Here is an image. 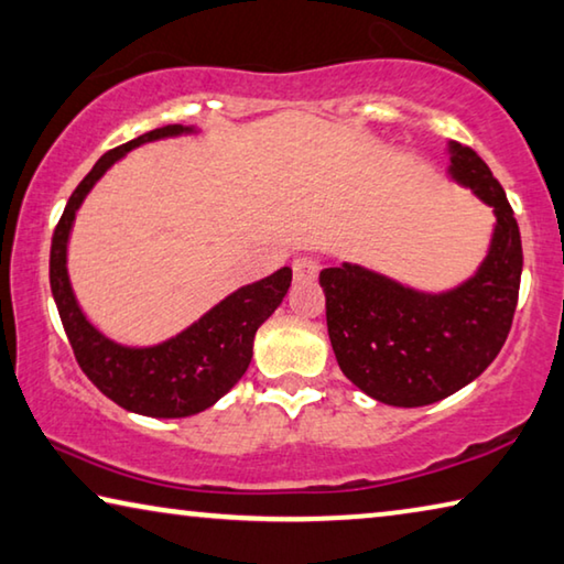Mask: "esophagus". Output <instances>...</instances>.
Returning a JSON list of instances; mask_svg holds the SVG:
<instances>
[{
	"label": "esophagus",
	"mask_w": 564,
	"mask_h": 564,
	"mask_svg": "<svg viewBox=\"0 0 564 564\" xmlns=\"http://www.w3.org/2000/svg\"><path fill=\"white\" fill-rule=\"evenodd\" d=\"M292 272H294V280H300V282L315 280L317 272H319V262H317L315 257H310V254H300L292 262Z\"/></svg>",
	"instance_id": "esophagus-1"
}]
</instances>
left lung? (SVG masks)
<instances>
[{
    "mask_svg": "<svg viewBox=\"0 0 564 564\" xmlns=\"http://www.w3.org/2000/svg\"><path fill=\"white\" fill-rule=\"evenodd\" d=\"M452 151V176L497 214L491 252L474 280L419 294L360 267L319 272L337 366L388 405L415 409L456 393L489 368L512 330L524 262L514 212L479 153L458 143Z\"/></svg>",
    "mask_w": 564,
    "mask_h": 564,
    "instance_id": "left-lung-1",
    "label": "left lung"
}]
</instances>
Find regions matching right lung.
Wrapping results in <instances>:
<instances>
[{"mask_svg":"<svg viewBox=\"0 0 564 564\" xmlns=\"http://www.w3.org/2000/svg\"><path fill=\"white\" fill-rule=\"evenodd\" d=\"M184 131L188 128H155L100 155L93 171L67 198L50 247L52 297L57 302L59 319L73 345L77 366L93 380V386L120 409L153 415V419H184V415L209 409L224 393H229L249 368L259 325L280 307L292 282V270L282 267L264 280L229 294L178 337L145 350L123 348L106 340L83 317L65 270L67 234H70L77 206L110 163L118 161L126 151Z\"/></svg>","mask_w":564,"mask_h":564,"instance_id":"right-lung-1","label":"right lung"}]
</instances>
